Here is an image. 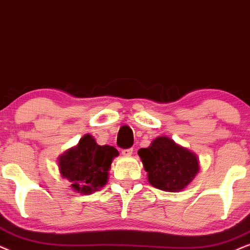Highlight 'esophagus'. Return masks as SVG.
Here are the masks:
<instances>
[{"instance_id":"1","label":"esophagus","mask_w":250,"mask_h":250,"mask_svg":"<svg viewBox=\"0 0 250 250\" xmlns=\"http://www.w3.org/2000/svg\"><path fill=\"white\" fill-rule=\"evenodd\" d=\"M132 151H134V150H132L131 147L130 148H123V150L121 151V153L125 157H129V156H131V154H132Z\"/></svg>"}]
</instances>
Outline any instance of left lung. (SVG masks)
I'll list each match as a JSON object with an SVG mask.
<instances>
[{
    "label": "left lung",
    "mask_w": 250,
    "mask_h": 250,
    "mask_svg": "<svg viewBox=\"0 0 250 250\" xmlns=\"http://www.w3.org/2000/svg\"><path fill=\"white\" fill-rule=\"evenodd\" d=\"M150 185L164 191H180L200 170L198 158L169 137H158L148 147L138 150Z\"/></svg>",
    "instance_id": "left-lung-1"
}]
</instances>
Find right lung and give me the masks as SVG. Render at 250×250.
<instances>
[{
    "label": "right lung",
    "instance_id": "obj_1",
    "mask_svg": "<svg viewBox=\"0 0 250 250\" xmlns=\"http://www.w3.org/2000/svg\"><path fill=\"white\" fill-rule=\"evenodd\" d=\"M118 154L115 147L98 145L92 136L84 135L76 146L60 156V173L75 191L93 194L107 183L110 164Z\"/></svg>",
    "mask_w": 250,
    "mask_h": 250
}]
</instances>
